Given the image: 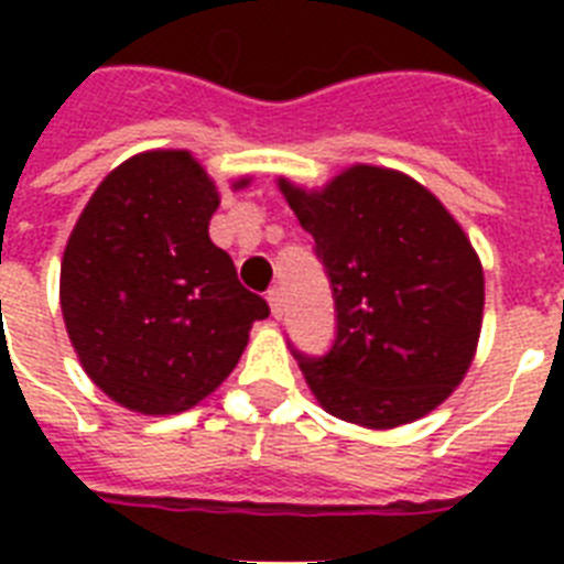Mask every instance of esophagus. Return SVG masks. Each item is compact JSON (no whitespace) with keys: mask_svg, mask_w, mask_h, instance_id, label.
I'll return each instance as SVG.
<instances>
[{"mask_svg":"<svg viewBox=\"0 0 564 564\" xmlns=\"http://www.w3.org/2000/svg\"><path fill=\"white\" fill-rule=\"evenodd\" d=\"M268 305H271V313L273 316H282V291H279V288H271V291H268Z\"/></svg>","mask_w":564,"mask_h":564,"instance_id":"obj_1","label":"esophagus"}]
</instances>
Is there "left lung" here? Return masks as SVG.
Returning a JSON list of instances; mask_svg holds the SVG:
<instances>
[{
  "instance_id": "1",
  "label": "left lung",
  "mask_w": 564,
  "mask_h": 564,
  "mask_svg": "<svg viewBox=\"0 0 564 564\" xmlns=\"http://www.w3.org/2000/svg\"><path fill=\"white\" fill-rule=\"evenodd\" d=\"M316 239L330 279L336 338L325 356L293 350L330 415L392 430L452 395L475 358L482 265L430 188L381 166H350L322 192L279 181Z\"/></svg>"
}]
</instances>
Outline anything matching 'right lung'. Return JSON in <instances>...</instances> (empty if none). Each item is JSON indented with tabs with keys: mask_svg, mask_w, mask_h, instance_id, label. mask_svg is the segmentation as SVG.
Returning a JSON list of instances; mask_svg holds the SVG:
<instances>
[{
	"mask_svg": "<svg viewBox=\"0 0 564 564\" xmlns=\"http://www.w3.org/2000/svg\"><path fill=\"white\" fill-rule=\"evenodd\" d=\"M217 206L192 152L158 149L112 169L69 234L58 291L67 336L93 383L127 410H192L271 313L208 237Z\"/></svg>",
	"mask_w": 564,
	"mask_h": 564,
	"instance_id": "right-lung-1",
	"label": "right lung"
}]
</instances>
